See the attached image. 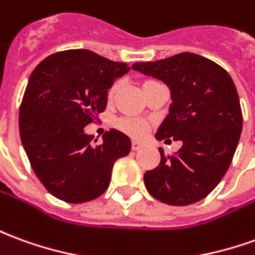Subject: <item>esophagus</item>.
<instances>
[{
	"mask_svg": "<svg viewBox=\"0 0 255 255\" xmlns=\"http://www.w3.org/2000/svg\"><path fill=\"white\" fill-rule=\"evenodd\" d=\"M142 146H143V143L140 140H132V150H139Z\"/></svg>",
	"mask_w": 255,
	"mask_h": 255,
	"instance_id": "34e87169",
	"label": "esophagus"
}]
</instances>
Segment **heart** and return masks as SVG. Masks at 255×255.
<instances>
[{
  "label": "heart",
  "mask_w": 255,
  "mask_h": 255,
  "mask_svg": "<svg viewBox=\"0 0 255 255\" xmlns=\"http://www.w3.org/2000/svg\"><path fill=\"white\" fill-rule=\"evenodd\" d=\"M157 84V81L154 80H145L142 83V91H146L147 88H150L152 85ZM120 88V83L116 81L115 84L112 85L109 88V92H108V98L110 101L116 97L117 91ZM117 127L120 128L122 131H124L128 135H131L133 138H139L142 135H145V132L147 131V126L145 123L140 122V120H132V119H123V120H119L117 122Z\"/></svg>",
  "instance_id": "heart-1"
}]
</instances>
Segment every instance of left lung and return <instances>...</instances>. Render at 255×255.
<instances>
[{"label": "left lung", "mask_w": 255, "mask_h": 255, "mask_svg": "<svg viewBox=\"0 0 255 255\" xmlns=\"http://www.w3.org/2000/svg\"><path fill=\"white\" fill-rule=\"evenodd\" d=\"M132 69L170 90L168 115L154 138L182 142L168 156L158 147L160 164L143 175L146 189L171 206L202 200L224 178L239 143L243 116L233 80L213 60L190 52Z\"/></svg>", "instance_id": "1"}]
</instances>
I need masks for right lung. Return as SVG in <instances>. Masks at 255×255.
<instances>
[{"label":"right lung","instance_id":"right-lung-1","mask_svg":"<svg viewBox=\"0 0 255 255\" xmlns=\"http://www.w3.org/2000/svg\"><path fill=\"white\" fill-rule=\"evenodd\" d=\"M129 70L88 49H70L45 58L31 73L19 112L20 139L35 175L55 197L97 199L109 188L116 160L131 152L126 133L110 129L101 145H92L84 129L106 109L115 80Z\"/></svg>","mask_w":255,"mask_h":255}]
</instances>
